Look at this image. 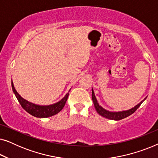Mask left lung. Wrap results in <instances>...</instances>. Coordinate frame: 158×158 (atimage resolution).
Here are the masks:
<instances>
[{
	"mask_svg": "<svg viewBox=\"0 0 158 158\" xmlns=\"http://www.w3.org/2000/svg\"><path fill=\"white\" fill-rule=\"evenodd\" d=\"M146 98H146H144V100H142L141 102L136 105L135 106H134L133 108H131V109L129 110L122 111H110L109 110L103 109L101 106L99 105L98 101H97L96 96H95L94 89L92 88V100H93V102H94L95 109H96V111L98 112V114H100L101 116L111 120H116V121L121 120L122 119V118H124L127 117V116H130L131 114H132L134 112H135L136 110L140 106V105L142 104V102H143Z\"/></svg>",
	"mask_w": 158,
	"mask_h": 158,
	"instance_id": "8db88e82",
	"label": "left lung"
}]
</instances>
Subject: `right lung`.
Segmentation results:
<instances>
[{
	"mask_svg": "<svg viewBox=\"0 0 158 158\" xmlns=\"http://www.w3.org/2000/svg\"><path fill=\"white\" fill-rule=\"evenodd\" d=\"M11 86L14 94H15V96H16V98L18 99L19 103H20L23 109H24L26 111L28 112V113L31 114V115L37 118H47L59 113V112L63 109L64 105H65V103L67 100H68L69 96V92H70V90H69L68 94H67L61 100L58 101V102L53 103V104L51 105L42 106L29 102V101H27L26 99L23 98L19 94V93L16 91V89H15L13 81H11Z\"/></svg>",
	"mask_w": 158,
	"mask_h": 158,
	"instance_id": "obj_1",
	"label": "right lung"
}]
</instances>
